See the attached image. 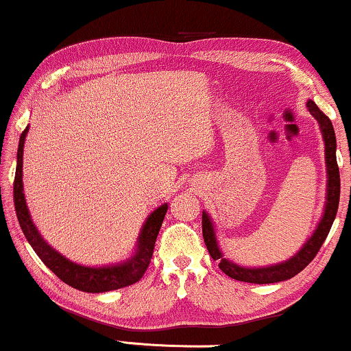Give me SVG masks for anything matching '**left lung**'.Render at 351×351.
I'll return each instance as SVG.
<instances>
[{
	"instance_id": "1",
	"label": "left lung",
	"mask_w": 351,
	"mask_h": 351,
	"mask_svg": "<svg viewBox=\"0 0 351 351\" xmlns=\"http://www.w3.org/2000/svg\"><path fill=\"white\" fill-rule=\"evenodd\" d=\"M310 113L316 118V121L319 123L321 132H323L324 145H326V166H328V201H326V209L324 215L321 219L318 228L315 230L313 237L305 243V246L295 254L294 257L280 265H271L267 268H244L239 267L237 263L223 258L222 252L219 251L217 239H215V233L213 228V222H210L208 214H203V238L206 243V247L210 254V257L214 261H219V268L225 275L238 281L244 282H254V285H270V282H280L286 281L289 278L295 276L297 273H300L308 263L313 261L318 254L319 247L323 246L324 239L328 238V233L330 227H332L335 214L339 209V199H340V174H339V166H337V158H335V132L332 128L330 119L321 112L313 100L306 102Z\"/></svg>"
}]
</instances>
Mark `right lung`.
<instances>
[{"label": "right lung", "mask_w": 351, "mask_h": 351, "mask_svg": "<svg viewBox=\"0 0 351 351\" xmlns=\"http://www.w3.org/2000/svg\"><path fill=\"white\" fill-rule=\"evenodd\" d=\"M28 132V128L21 134L17 150V167L16 177H14V204H16V213L19 223L27 241L30 243L33 251L41 258L43 263L54 271L57 278H60L65 285H69L75 289L83 292H107L121 289V287L131 286L137 282L147 271L150 265L153 249H155V241L160 233L161 223L165 220L167 213V204H162L156 210H153L150 217L147 219L143 225L141 237H138V246L134 256L128 262L118 263L112 267H81L78 263L70 262L69 258L60 256L59 252L54 251L41 234L38 233L35 225H33L30 214H28L25 196H23V185H22V158H23V142Z\"/></svg>", "instance_id": "obj_1"}]
</instances>
